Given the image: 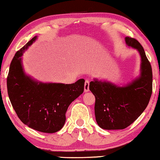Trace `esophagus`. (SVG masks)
Masks as SVG:
<instances>
[{"instance_id": "esophagus-1", "label": "esophagus", "mask_w": 160, "mask_h": 160, "mask_svg": "<svg viewBox=\"0 0 160 160\" xmlns=\"http://www.w3.org/2000/svg\"><path fill=\"white\" fill-rule=\"evenodd\" d=\"M89 91V80H86L84 84V92H87Z\"/></svg>"}]
</instances>
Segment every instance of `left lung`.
<instances>
[{"mask_svg":"<svg viewBox=\"0 0 160 160\" xmlns=\"http://www.w3.org/2000/svg\"><path fill=\"white\" fill-rule=\"evenodd\" d=\"M125 43L141 56L139 78L122 87L95 79L89 84L95 97L96 121L106 130L124 129L132 124L146 108L152 94V68L144 48L134 38L126 37Z\"/></svg>","mask_w":160,"mask_h":160,"instance_id":"8db88e82","label":"left lung"}]
</instances>
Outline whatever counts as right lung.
<instances>
[{"instance_id":"add662e5","label":"right lung","mask_w":160,"mask_h":160,"mask_svg":"<svg viewBox=\"0 0 160 160\" xmlns=\"http://www.w3.org/2000/svg\"><path fill=\"white\" fill-rule=\"evenodd\" d=\"M36 36L16 52L7 76L8 95L19 119L29 128L55 133L66 122V111L84 91V79L72 84L43 83L26 75L21 58Z\"/></svg>"}]
</instances>
